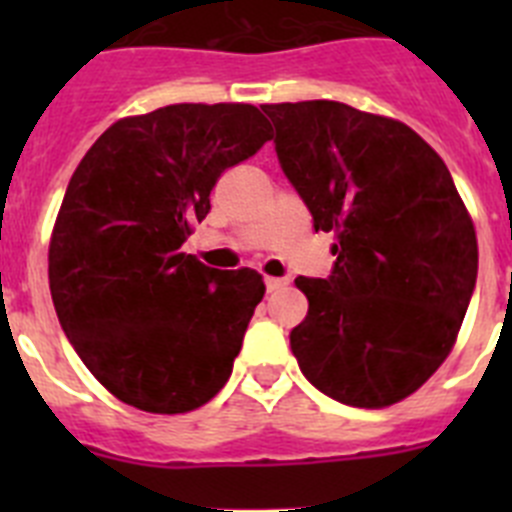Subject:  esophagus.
<instances>
[{
	"mask_svg": "<svg viewBox=\"0 0 512 512\" xmlns=\"http://www.w3.org/2000/svg\"><path fill=\"white\" fill-rule=\"evenodd\" d=\"M287 284V277H266V289H269V292H279V289H284Z\"/></svg>",
	"mask_w": 512,
	"mask_h": 512,
	"instance_id": "obj_1",
	"label": "esophagus"
}]
</instances>
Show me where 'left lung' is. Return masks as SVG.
I'll return each instance as SVG.
<instances>
[{"label":"left lung","mask_w":512,"mask_h":512,"mask_svg":"<svg viewBox=\"0 0 512 512\" xmlns=\"http://www.w3.org/2000/svg\"><path fill=\"white\" fill-rule=\"evenodd\" d=\"M284 174L333 233L328 279L297 277L289 333L302 374L333 400L390 408L454 348L477 282V233L443 158L405 122L343 102L261 104Z\"/></svg>","instance_id":"obj_1"}]
</instances>
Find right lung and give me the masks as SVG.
<instances>
[{
	"mask_svg": "<svg viewBox=\"0 0 512 512\" xmlns=\"http://www.w3.org/2000/svg\"><path fill=\"white\" fill-rule=\"evenodd\" d=\"M253 104H169L104 130L71 176L48 248L56 315L104 390L158 415L223 390L259 271H220L182 246L225 169L264 146Z\"/></svg>",
	"mask_w": 512,
	"mask_h": 512,
	"instance_id": "1",
	"label": "right lung"
}]
</instances>
